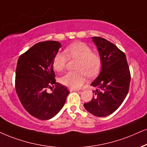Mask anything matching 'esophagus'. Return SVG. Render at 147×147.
I'll return each mask as SVG.
<instances>
[{
    "instance_id": "1",
    "label": "esophagus",
    "mask_w": 147,
    "mask_h": 147,
    "mask_svg": "<svg viewBox=\"0 0 147 147\" xmlns=\"http://www.w3.org/2000/svg\"><path fill=\"white\" fill-rule=\"evenodd\" d=\"M69 90H70V92H78V91H79L78 90H77V89H72V88H70Z\"/></svg>"
}]
</instances>
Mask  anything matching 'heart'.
<instances>
[{
	"mask_svg": "<svg viewBox=\"0 0 147 147\" xmlns=\"http://www.w3.org/2000/svg\"><path fill=\"white\" fill-rule=\"evenodd\" d=\"M65 53L58 52L53 61V67L57 71L66 68L68 57L77 59L76 71L68 72L61 77L62 84L72 89H79L85 83L86 76L94 77L100 70L102 62L100 57L92 52L87 45L82 42L72 43L65 49Z\"/></svg>",
	"mask_w": 147,
	"mask_h": 147,
	"instance_id": "1",
	"label": "heart"
}]
</instances>
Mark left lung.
I'll return each instance as SVG.
<instances>
[{"instance_id":"left-lung-1","label":"left lung","mask_w":147,"mask_h":147,"mask_svg":"<svg viewBox=\"0 0 147 147\" xmlns=\"http://www.w3.org/2000/svg\"><path fill=\"white\" fill-rule=\"evenodd\" d=\"M101 58L99 75L91 83L96 87L90 102L84 104L87 111L96 117H107L120 107L127 96L130 72L125 53L101 37H92Z\"/></svg>"}]
</instances>
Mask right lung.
<instances>
[{
    "label": "right lung",
    "instance_id": "right-lung-1",
    "mask_svg": "<svg viewBox=\"0 0 147 147\" xmlns=\"http://www.w3.org/2000/svg\"><path fill=\"white\" fill-rule=\"evenodd\" d=\"M62 47L60 42H38L20 55L16 72V90L26 111L38 119L55 116L64 107L69 94L67 87L55 82L53 61ZM52 85L51 94L47 89Z\"/></svg>",
    "mask_w": 147,
    "mask_h": 147
}]
</instances>
